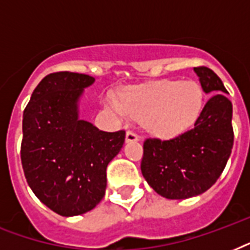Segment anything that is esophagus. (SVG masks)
Segmentation results:
<instances>
[{
    "mask_svg": "<svg viewBox=\"0 0 250 250\" xmlns=\"http://www.w3.org/2000/svg\"><path fill=\"white\" fill-rule=\"evenodd\" d=\"M139 140H140V137L137 136L136 133L132 132V131H127V133H125V143H136Z\"/></svg>",
    "mask_w": 250,
    "mask_h": 250,
    "instance_id": "34e87169",
    "label": "esophagus"
}]
</instances>
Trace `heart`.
<instances>
[{
    "mask_svg": "<svg viewBox=\"0 0 250 250\" xmlns=\"http://www.w3.org/2000/svg\"><path fill=\"white\" fill-rule=\"evenodd\" d=\"M104 104L118 121L136 118L150 135L171 140L184 135L197 122L205 93L194 80H160L129 88L122 100L109 94Z\"/></svg>",
    "mask_w": 250,
    "mask_h": 250,
    "instance_id": "heart-1",
    "label": "heart"
}]
</instances>
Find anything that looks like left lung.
<instances>
[{
	"label": "left lung",
	"instance_id": "1",
	"mask_svg": "<svg viewBox=\"0 0 250 250\" xmlns=\"http://www.w3.org/2000/svg\"><path fill=\"white\" fill-rule=\"evenodd\" d=\"M206 94H213L194 127L172 140L144 143L141 172L157 193L184 200L204 193L225 170L233 145L232 104L219 76L208 67H194Z\"/></svg>",
	"mask_w": 250,
	"mask_h": 250
}]
</instances>
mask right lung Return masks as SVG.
Instances as JSON below:
<instances>
[{"mask_svg":"<svg viewBox=\"0 0 250 250\" xmlns=\"http://www.w3.org/2000/svg\"><path fill=\"white\" fill-rule=\"evenodd\" d=\"M94 82L76 72L50 74L23 113L21 158L27 183L62 217L96 208L105 196L106 167L125 144V131L105 132L80 119V100Z\"/></svg>","mask_w":250,"mask_h":250,"instance_id":"right-lung-1","label":"right lung"}]
</instances>
